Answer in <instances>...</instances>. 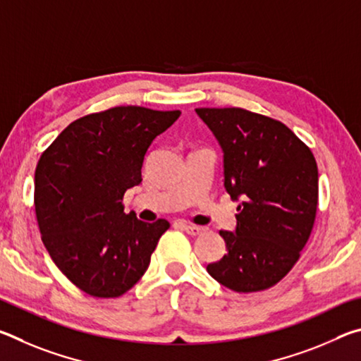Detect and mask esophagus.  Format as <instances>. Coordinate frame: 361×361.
I'll list each match as a JSON object with an SVG mask.
<instances>
[{
  "label": "esophagus",
  "mask_w": 361,
  "mask_h": 361,
  "mask_svg": "<svg viewBox=\"0 0 361 361\" xmlns=\"http://www.w3.org/2000/svg\"><path fill=\"white\" fill-rule=\"evenodd\" d=\"M183 229H185L189 235H200L202 232H205V228H202V226H195V224H185L183 226Z\"/></svg>",
  "instance_id": "34e87169"
}]
</instances>
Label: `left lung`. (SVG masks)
<instances>
[{"instance_id": "left-lung-1", "label": "left lung", "mask_w": 361, "mask_h": 361, "mask_svg": "<svg viewBox=\"0 0 361 361\" xmlns=\"http://www.w3.org/2000/svg\"><path fill=\"white\" fill-rule=\"evenodd\" d=\"M224 152V188L237 207L235 232L219 231L228 253L207 266L237 293L279 283L296 264L319 207L312 151L283 122L243 108H197Z\"/></svg>"}]
</instances>
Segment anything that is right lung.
Here are the masks:
<instances>
[{"label": "right lung", "mask_w": 361, "mask_h": 361, "mask_svg": "<svg viewBox=\"0 0 361 361\" xmlns=\"http://www.w3.org/2000/svg\"><path fill=\"white\" fill-rule=\"evenodd\" d=\"M181 113L114 106L82 116L42 151L35 212L52 261L79 290L118 298L143 277L167 219L124 213V192L142 183L146 151Z\"/></svg>", "instance_id": "right-lung-1"}]
</instances>
